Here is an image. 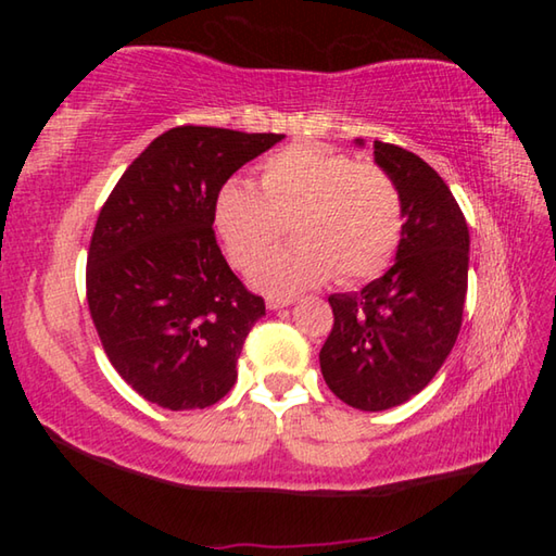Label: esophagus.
<instances>
[{"label":"esophagus","mask_w":556,"mask_h":556,"mask_svg":"<svg viewBox=\"0 0 556 556\" xmlns=\"http://www.w3.org/2000/svg\"><path fill=\"white\" fill-rule=\"evenodd\" d=\"M289 304H294V296H267L269 312H277V308H285Z\"/></svg>","instance_id":"obj_1"}]
</instances>
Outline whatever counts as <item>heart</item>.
<instances>
[{
	"mask_svg": "<svg viewBox=\"0 0 556 556\" xmlns=\"http://www.w3.org/2000/svg\"><path fill=\"white\" fill-rule=\"evenodd\" d=\"M290 225L295 242L263 263ZM213 225L225 255L252 270L267 294L324 285L333 277L363 281L390 265L402 238V201L382 168L318 144H294L260 168V188L244 181L220 186Z\"/></svg>",
	"mask_w": 556,
	"mask_h": 556,
	"instance_id": "obj_1",
	"label": "heart"
}]
</instances>
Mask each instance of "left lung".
Listing matches in <instances>:
<instances>
[{
	"mask_svg": "<svg viewBox=\"0 0 556 556\" xmlns=\"http://www.w3.org/2000/svg\"><path fill=\"white\" fill-rule=\"evenodd\" d=\"M372 149L400 191L402 238L380 279L328 296L333 328L318 353L331 392L363 412L404 404L444 365L464 318L470 244L464 213L425 159L384 142Z\"/></svg>",
	"mask_w": 556,
	"mask_h": 556,
	"instance_id": "8db88e82",
	"label": "left lung"
}]
</instances>
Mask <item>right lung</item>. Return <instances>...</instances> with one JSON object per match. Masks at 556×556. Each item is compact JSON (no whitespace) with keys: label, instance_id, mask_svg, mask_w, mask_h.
Returning a JSON list of instances; mask_svg holds the SVG:
<instances>
[{"label":"right lung","instance_id":"add662e5","mask_svg":"<svg viewBox=\"0 0 556 556\" xmlns=\"http://www.w3.org/2000/svg\"><path fill=\"white\" fill-rule=\"evenodd\" d=\"M285 135L174 127L112 188L88 252V306L119 378L172 412L211 407L238 380L265 299L215 242L220 186Z\"/></svg>","mask_w":556,"mask_h":556}]
</instances>
